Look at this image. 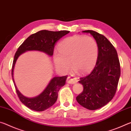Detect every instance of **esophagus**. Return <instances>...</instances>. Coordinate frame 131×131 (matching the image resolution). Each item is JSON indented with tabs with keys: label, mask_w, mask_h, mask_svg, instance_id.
<instances>
[{
	"label": "esophagus",
	"mask_w": 131,
	"mask_h": 131,
	"mask_svg": "<svg viewBox=\"0 0 131 131\" xmlns=\"http://www.w3.org/2000/svg\"><path fill=\"white\" fill-rule=\"evenodd\" d=\"M78 82V80L77 79L75 78H74L72 77H68V78L67 79V82L69 84H75V83H77Z\"/></svg>",
	"instance_id": "34e87169"
}]
</instances>
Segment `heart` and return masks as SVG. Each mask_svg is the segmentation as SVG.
<instances>
[{"instance_id": "obj_1", "label": "heart", "mask_w": 131, "mask_h": 131, "mask_svg": "<svg viewBox=\"0 0 131 131\" xmlns=\"http://www.w3.org/2000/svg\"><path fill=\"white\" fill-rule=\"evenodd\" d=\"M58 49L59 51L54 53V62L63 72L70 69L71 63L74 72L86 73L95 67L97 61L99 46L91 36H70L60 43Z\"/></svg>"}]
</instances>
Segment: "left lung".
<instances>
[{
  "mask_svg": "<svg viewBox=\"0 0 131 131\" xmlns=\"http://www.w3.org/2000/svg\"><path fill=\"white\" fill-rule=\"evenodd\" d=\"M93 36L99 46V56L95 68L80 78L83 92L76 97L83 107L95 110L110 102L115 95L121 74L117 52L104 36L92 30L82 31Z\"/></svg>",
  "mask_w": 131,
  "mask_h": 131,
  "instance_id": "8db88e82",
  "label": "left lung"
}]
</instances>
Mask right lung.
Here are the masks:
<instances>
[{
	"instance_id": "1",
	"label": "right lung",
	"mask_w": 131,
	"mask_h": 131,
	"mask_svg": "<svg viewBox=\"0 0 131 131\" xmlns=\"http://www.w3.org/2000/svg\"><path fill=\"white\" fill-rule=\"evenodd\" d=\"M69 32L70 31H50L42 30L30 35L19 47L15 54L12 71L13 81L20 101L31 110L43 111L52 106L56 102L58 92L60 89L65 85L68 76L54 77L50 81L44 91L39 95L32 97H27L18 91L14 82V69L17 59L21 54L27 51H38L45 53L50 57L52 56L55 43Z\"/></svg>"
}]
</instances>
